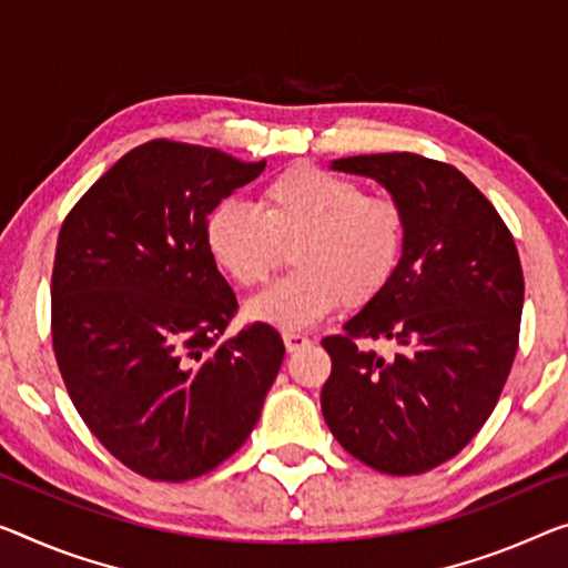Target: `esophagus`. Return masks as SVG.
<instances>
[{"label": "esophagus", "instance_id": "1", "mask_svg": "<svg viewBox=\"0 0 568 568\" xmlns=\"http://www.w3.org/2000/svg\"><path fill=\"white\" fill-rule=\"evenodd\" d=\"M284 345L290 353H296V351H302V347L310 345V337L302 333H284Z\"/></svg>", "mask_w": 568, "mask_h": 568}]
</instances>
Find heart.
<instances>
[{
  "label": "heart",
  "instance_id": "heart-1",
  "mask_svg": "<svg viewBox=\"0 0 568 568\" xmlns=\"http://www.w3.org/2000/svg\"><path fill=\"white\" fill-rule=\"evenodd\" d=\"M408 223L398 200L363 182L296 164L261 193V213L223 200L205 217V248L241 290L264 284L290 251L294 272L246 304V317L304 329L339 307H363L394 282Z\"/></svg>",
  "mask_w": 568,
  "mask_h": 568
}]
</instances>
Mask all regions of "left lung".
Listing matches in <instances>:
<instances>
[{"mask_svg": "<svg viewBox=\"0 0 568 568\" xmlns=\"http://www.w3.org/2000/svg\"><path fill=\"white\" fill-rule=\"evenodd\" d=\"M406 213V251L386 292L322 339L333 373L322 416L363 465L422 475L459 455L490 418L518 351L523 268L495 205L447 162L412 152L335 160ZM390 338L383 358L365 342Z\"/></svg>", "mask_w": 568, "mask_h": 568, "instance_id": "left-lung-1", "label": "left lung"}]
</instances>
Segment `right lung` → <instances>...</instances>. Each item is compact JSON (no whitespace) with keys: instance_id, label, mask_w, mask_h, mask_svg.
Masks as SVG:
<instances>
[{"instance_id":"1","label":"right lung","mask_w":568,"mask_h":568,"mask_svg":"<svg viewBox=\"0 0 568 568\" xmlns=\"http://www.w3.org/2000/svg\"><path fill=\"white\" fill-rule=\"evenodd\" d=\"M266 168L152 139L93 182L58 235L52 351L75 412L154 483L207 475L254 429L284 361L272 325L223 339L239 302L205 217Z\"/></svg>"}]
</instances>
